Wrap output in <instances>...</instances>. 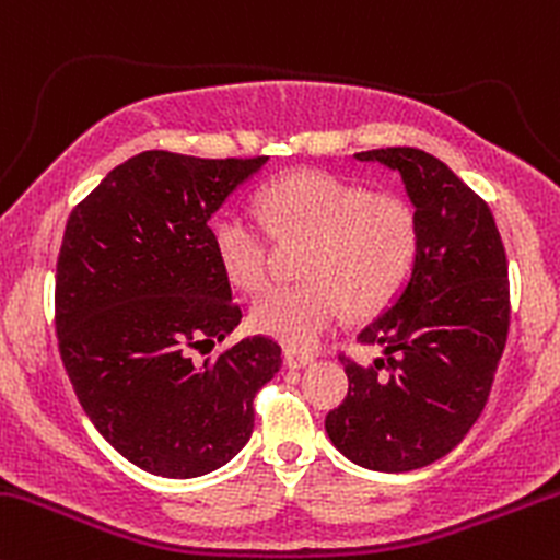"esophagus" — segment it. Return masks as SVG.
<instances>
[{
  "label": "esophagus",
  "mask_w": 560,
  "mask_h": 560,
  "mask_svg": "<svg viewBox=\"0 0 560 560\" xmlns=\"http://www.w3.org/2000/svg\"><path fill=\"white\" fill-rule=\"evenodd\" d=\"M285 366L288 369H302V366H307V364H313V355L310 353H302V350H296V348H285Z\"/></svg>",
  "instance_id": "esophagus-1"
}]
</instances>
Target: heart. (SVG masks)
I'll list each match as a JSON object with an SVG mask.
<instances>
[{"mask_svg": "<svg viewBox=\"0 0 560 560\" xmlns=\"http://www.w3.org/2000/svg\"><path fill=\"white\" fill-rule=\"evenodd\" d=\"M264 221L232 210L215 226L226 278L247 293L272 278V237L307 242L299 275L253 304V328L293 348H313L348 315H377L405 293L420 258L418 210L328 172H291L258 196Z\"/></svg>", "mask_w": 560, "mask_h": 560, "instance_id": "obj_1", "label": "heart"}]
</instances>
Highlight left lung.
Listing matches in <instances>:
<instances>
[{"label": "left lung", "mask_w": 560, "mask_h": 560, "mask_svg": "<svg viewBox=\"0 0 560 560\" xmlns=\"http://www.w3.org/2000/svg\"><path fill=\"white\" fill-rule=\"evenodd\" d=\"M355 159L401 175L420 258L394 307L359 334L383 345V359L364 366L339 353L350 388L326 431L366 469L409 471L451 453L486 407L510 334L506 253L488 201L431 153L377 148Z\"/></svg>", "instance_id": "obj_1"}]
</instances>
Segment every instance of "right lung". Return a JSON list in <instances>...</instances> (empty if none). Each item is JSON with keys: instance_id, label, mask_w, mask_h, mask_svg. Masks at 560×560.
Returning a JSON list of instances; mask_svg holds the SVG:
<instances>
[{"instance_id": "1", "label": "right lung", "mask_w": 560, "mask_h": 560, "mask_svg": "<svg viewBox=\"0 0 560 560\" xmlns=\"http://www.w3.org/2000/svg\"><path fill=\"white\" fill-rule=\"evenodd\" d=\"M264 161L145 151L69 212L56 261L61 364L96 431L151 475L186 480L232 460L282 364L269 337L194 361L242 320L210 218Z\"/></svg>"}]
</instances>
